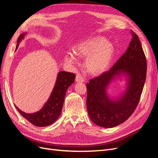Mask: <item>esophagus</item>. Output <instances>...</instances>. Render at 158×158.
Returning <instances> with one entry per match:
<instances>
[{
	"mask_svg": "<svg viewBox=\"0 0 158 158\" xmlns=\"http://www.w3.org/2000/svg\"><path fill=\"white\" fill-rule=\"evenodd\" d=\"M75 80H76V82H83L85 81L84 78L82 77V76H81L80 74L76 75Z\"/></svg>",
	"mask_w": 158,
	"mask_h": 158,
	"instance_id": "1",
	"label": "esophagus"
}]
</instances>
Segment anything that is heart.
I'll list each match as a JSON object with an SVG mask.
<instances>
[{"instance_id": "obj_1", "label": "heart", "mask_w": 158, "mask_h": 158, "mask_svg": "<svg viewBox=\"0 0 158 158\" xmlns=\"http://www.w3.org/2000/svg\"><path fill=\"white\" fill-rule=\"evenodd\" d=\"M113 47L106 38L95 36L88 38L75 46L74 53L80 58H84V68L92 75L101 74L106 71L113 56ZM64 60L70 64H75L76 59L72 54L66 53Z\"/></svg>"}]
</instances>
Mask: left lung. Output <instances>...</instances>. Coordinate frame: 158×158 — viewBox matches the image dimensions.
<instances>
[{"instance_id":"obj_1","label":"left lung","mask_w":158,"mask_h":158,"mask_svg":"<svg viewBox=\"0 0 158 158\" xmlns=\"http://www.w3.org/2000/svg\"><path fill=\"white\" fill-rule=\"evenodd\" d=\"M128 48L111 69L91 79L87 84V109L94 123L103 128H112L127 121L139 103L146 77L147 62L139 37L131 30ZM127 76L126 92L121 98H108L106 89L115 77Z\"/></svg>"}]
</instances>
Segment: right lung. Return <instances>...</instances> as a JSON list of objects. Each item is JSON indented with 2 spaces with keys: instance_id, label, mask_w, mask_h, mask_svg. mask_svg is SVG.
<instances>
[{
  "instance_id": "obj_1",
  "label": "right lung",
  "mask_w": 158,
  "mask_h": 158,
  "mask_svg": "<svg viewBox=\"0 0 158 158\" xmlns=\"http://www.w3.org/2000/svg\"><path fill=\"white\" fill-rule=\"evenodd\" d=\"M26 33H22L17 41L16 50L19 44ZM76 75L69 72L60 71L57 75L56 83L47 102L39 111L34 113H26L16 106V108L22 117L37 127H47L55 122L60 116L63 108L66 92L70 85L74 82Z\"/></svg>"
}]
</instances>
